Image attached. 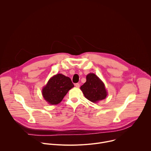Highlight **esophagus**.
<instances>
[{
    "instance_id": "obj_1",
    "label": "esophagus",
    "mask_w": 151,
    "mask_h": 151,
    "mask_svg": "<svg viewBox=\"0 0 151 151\" xmlns=\"http://www.w3.org/2000/svg\"><path fill=\"white\" fill-rule=\"evenodd\" d=\"M75 87H77V88H79V87H80V84H79V83H75Z\"/></svg>"
}]
</instances>
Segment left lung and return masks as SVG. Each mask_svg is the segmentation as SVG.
Instances as JSON below:
<instances>
[{"label":"left lung","instance_id":"obj_1","mask_svg":"<svg viewBox=\"0 0 151 151\" xmlns=\"http://www.w3.org/2000/svg\"><path fill=\"white\" fill-rule=\"evenodd\" d=\"M87 81L81 87V90L88 100L96 103L104 99L107 91L102 81L94 73H89L86 76Z\"/></svg>","mask_w":151,"mask_h":151}]
</instances>
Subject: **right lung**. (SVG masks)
Segmentation results:
<instances>
[{
    "instance_id": "obj_1",
    "label": "right lung",
    "mask_w": 151,
    "mask_h": 151,
    "mask_svg": "<svg viewBox=\"0 0 151 151\" xmlns=\"http://www.w3.org/2000/svg\"><path fill=\"white\" fill-rule=\"evenodd\" d=\"M73 87L74 85L69 77L57 74L52 77L43 88L42 95L48 103L57 104Z\"/></svg>"
}]
</instances>
